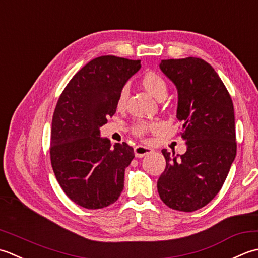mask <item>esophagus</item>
<instances>
[{"instance_id":"1","label":"esophagus","mask_w":258,"mask_h":258,"mask_svg":"<svg viewBox=\"0 0 258 258\" xmlns=\"http://www.w3.org/2000/svg\"><path fill=\"white\" fill-rule=\"evenodd\" d=\"M134 151H135V156L137 157V158H143V157H145L146 155L151 154V152L154 151V149L149 148V147L138 145V146L135 147Z\"/></svg>"}]
</instances>
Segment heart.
Wrapping results in <instances>:
<instances>
[{
    "instance_id": "obj_1",
    "label": "heart",
    "mask_w": 258,
    "mask_h": 258,
    "mask_svg": "<svg viewBox=\"0 0 258 258\" xmlns=\"http://www.w3.org/2000/svg\"><path fill=\"white\" fill-rule=\"evenodd\" d=\"M141 83H143L144 88L149 93L157 99H164L167 96V83L165 79L160 75L156 72H147L141 79ZM128 97V89L123 88L119 93L118 97V107L122 108L124 106L125 101H127ZM157 127L156 123H149L145 121H138L134 125V131L137 136H144L147 131L150 129H155Z\"/></svg>"
}]
</instances>
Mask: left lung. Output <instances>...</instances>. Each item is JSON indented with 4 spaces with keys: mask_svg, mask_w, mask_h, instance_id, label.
Instances as JSON below:
<instances>
[{
    "mask_svg": "<svg viewBox=\"0 0 258 258\" xmlns=\"http://www.w3.org/2000/svg\"><path fill=\"white\" fill-rule=\"evenodd\" d=\"M164 75L178 92L177 118L187 151L162 149L166 168L157 188L168 207L195 212L214 199L236 157L232 98L214 68L199 57L161 60Z\"/></svg>",
    "mask_w": 258,
    "mask_h": 258,
    "instance_id": "obj_1",
    "label": "left lung"
}]
</instances>
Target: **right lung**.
<instances>
[{
  "instance_id": "add662e5",
  "label": "right lung",
  "mask_w": 258,
  "mask_h": 258,
  "mask_svg": "<svg viewBox=\"0 0 258 258\" xmlns=\"http://www.w3.org/2000/svg\"><path fill=\"white\" fill-rule=\"evenodd\" d=\"M140 68V60L96 57L76 73L57 100L51 165L63 191L79 206L104 208L122 191L134 149L125 143L111 147L100 128L115 113L120 91Z\"/></svg>"
}]
</instances>
